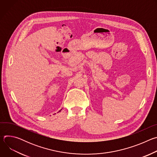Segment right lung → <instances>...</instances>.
<instances>
[{
	"label": "right lung",
	"instance_id": "obj_1",
	"mask_svg": "<svg viewBox=\"0 0 157 157\" xmlns=\"http://www.w3.org/2000/svg\"><path fill=\"white\" fill-rule=\"evenodd\" d=\"M59 111H60V110H59Z\"/></svg>",
	"mask_w": 157,
	"mask_h": 157
}]
</instances>
